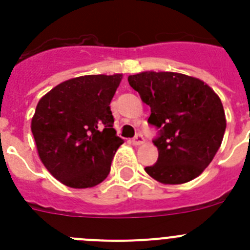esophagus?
<instances>
[{
    "mask_svg": "<svg viewBox=\"0 0 250 250\" xmlns=\"http://www.w3.org/2000/svg\"><path fill=\"white\" fill-rule=\"evenodd\" d=\"M131 143H132V145H135V146H138V145H141V144H143V143H144V138H143V135L138 134V135H136L135 138L132 139Z\"/></svg>",
    "mask_w": 250,
    "mask_h": 250,
    "instance_id": "34e87169",
    "label": "esophagus"
}]
</instances>
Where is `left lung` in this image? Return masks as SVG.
I'll return each instance as SVG.
<instances>
[{
    "instance_id": "obj_1",
    "label": "left lung",
    "mask_w": 250,
    "mask_h": 250,
    "mask_svg": "<svg viewBox=\"0 0 250 250\" xmlns=\"http://www.w3.org/2000/svg\"><path fill=\"white\" fill-rule=\"evenodd\" d=\"M149 124L160 129L154 140L156 164L145 171L163 184H184L205 170L222 145L227 120L219 96L204 81L179 72L144 71L127 77Z\"/></svg>"
}]
</instances>
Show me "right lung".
<instances>
[{
  "mask_svg": "<svg viewBox=\"0 0 250 250\" xmlns=\"http://www.w3.org/2000/svg\"><path fill=\"white\" fill-rule=\"evenodd\" d=\"M121 74L85 75L55 86L40 99L31 130L39 156L63 185L85 189L109 175L124 143L112 127L110 103Z\"/></svg>",
  "mask_w": 250,
  "mask_h": 250,
  "instance_id": "right-lung-1",
  "label": "right lung"
}]
</instances>
